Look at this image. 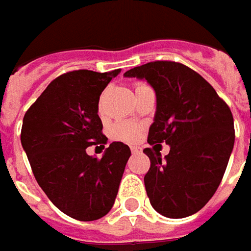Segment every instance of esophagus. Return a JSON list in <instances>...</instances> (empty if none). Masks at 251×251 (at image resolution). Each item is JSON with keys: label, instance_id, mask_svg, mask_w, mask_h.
<instances>
[{"label": "esophagus", "instance_id": "esophagus-1", "mask_svg": "<svg viewBox=\"0 0 251 251\" xmlns=\"http://www.w3.org/2000/svg\"><path fill=\"white\" fill-rule=\"evenodd\" d=\"M130 150H132V153H139V151H142V147L130 146Z\"/></svg>", "mask_w": 251, "mask_h": 251}]
</instances>
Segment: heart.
<instances>
[{"label": "heart", "instance_id": "obj_1", "mask_svg": "<svg viewBox=\"0 0 251 251\" xmlns=\"http://www.w3.org/2000/svg\"><path fill=\"white\" fill-rule=\"evenodd\" d=\"M145 84H137L136 88L142 87ZM140 125L136 122H130V121H121L116 122L111 127V136L116 140H124V142H130L135 140L139 135Z\"/></svg>", "mask_w": 251, "mask_h": 251}]
</instances>
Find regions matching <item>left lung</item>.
<instances>
[{
    "label": "left lung",
    "instance_id": "obj_1",
    "mask_svg": "<svg viewBox=\"0 0 251 251\" xmlns=\"http://www.w3.org/2000/svg\"><path fill=\"white\" fill-rule=\"evenodd\" d=\"M124 75L146 80L156 91L147 142L170 146L164 160L157 150H143L150 158L145 187L151 206L173 219L197 213L218 190L233 150L229 106L203 77L181 63L151 61Z\"/></svg>",
    "mask_w": 251,
    "mask_h": 251
}]
</instances>
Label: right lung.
Wrapping results in <instances>:
<instances>
[{"label":"right lung","instance_id":"right-lung-1","mask_svg":"<svg viewBox=\"0 0 251 251\" xmlns=\"http://www.w3.org/2000/svg\"><path fill=\"white\" fill-rule=\"evenodd\" d=\"M119 73H66L50 82L24 116L21 143L39 187L61 212L82 222L111 211L130 157L122 142H112L101 158L87 154L88 146L106 145L98 102Z\"/></svg>","mask_w":251,"mask_h":251}]
</instances>
